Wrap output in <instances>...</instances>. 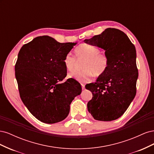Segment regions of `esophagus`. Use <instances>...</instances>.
Segmentation results:
<instances>
[{"label":"esophagus","mask_w":154,"mask_h":154,"mask_svg":"<svg viewBox=\"0 0 154 154\" xmlns=\"http://www.w3.org/2000/svg\"><path fill=\"white\" fill-rule=\"evenodd\" d=\"M82 89L83 90H84L85 89V85L84 84H83V83H82Z\"/></svg>","instance_id":"34e87169"}]
</instances>
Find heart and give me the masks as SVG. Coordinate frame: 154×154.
<instances>
[{"instance_id": "b5f03b06", "label": "heart", "mask_w": 154, "mask_h": 154, "mask_svg": "<svg viewBox=\"0 0 154 154\" xmlns=\"http://www.w3.org/2000/svg\"><path fill=\"white\" fill-rule=\"evenodd\" d=\"M75 54L78 60H83L82 63V71L68 74L69 78H76L80 82H87L91 80L92 74L100 76L104 74L109 66V59L106 56L100 53V49L94 45L82 44L76 48ZM76 60L71 54L66 55L63 64L69 72H72L76 66Z\"/></svg>"}]
</instances>
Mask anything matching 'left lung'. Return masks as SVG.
Listing matches in <instances>:
<instances>
[{"label": "left lung", "mask_w": 154, "mask_h": 154, "mask_svg": "<svg viewBox=\"0 0 154 154\" xmlns=\"http://www.w3.org/2000/svg\"><path fill=\"white\" fill-rule=\"evenodd\" d=\"M84 42L105 50L109 59L105 73L87 87L92 93L87 109L96 120L117 119L127 110L136 94L138 71L136 48L125 32L115 28H107Z\"/></svg>", "instance_id": "obj_1"}]
</instances>
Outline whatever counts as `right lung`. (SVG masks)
<instances>
[{"instance_id":"1","label":"right lung","mask_w":154,"mask_h":154,"mask_svg":"<svg viewBox=\"0 0 154 154\" xmlns=\"http://www.w3.org/2000/svg\"><path fill=\"white\" fill-rule=\"evenodd\" d=\"M76 44L42 36L18 53L15 70L20 98L42 122L53 124L66 119L72 101L81 94L82 87L74 80L62 82L67 75L63 59Z\"/></svg>"}]
</instances>
